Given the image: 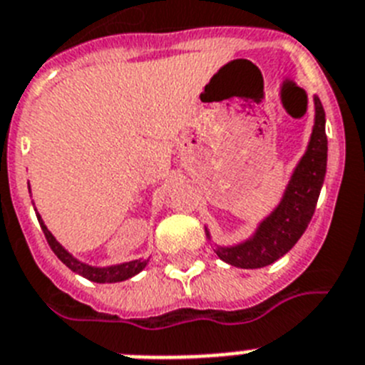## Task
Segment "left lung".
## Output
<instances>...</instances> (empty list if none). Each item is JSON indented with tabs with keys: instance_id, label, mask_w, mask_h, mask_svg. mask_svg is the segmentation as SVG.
Wrapping results in <instances>:
<instances>
[{
	"instance_id": "1",
	"label": "left lung",
	"mask_w": 365,
	"mask_h": 365,
	"mask_svg": "<svg viewBox=\"0 0 365 365\" xmlns=\"http://www.w3.org/2000/svg\"><path fill=\"white\" fill-rule=\"evenodd\" d=\"M314 104L316 123L312 138L305 156L301 158L296 173L288 183L283 202L262 222L257 233L248 242L233 248L217 250L218 257L227 264L246 270L272 264L292 248L312 220L327 170L325 112L318 97H314Z\"/></svg>"
}]
</instances>
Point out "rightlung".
Listing matches in <instances>:
<instances>
[{
	"instance_id": "right-lung-1",
	"label": "right lung",
	"mask_w": 365,
	"mask_h": 365,
	"mask_svg": "<svg viewBox=\"0 0 365 365\" xmlns=\"http://www.w3.org/2000/svg\"><path fill=\"white\" fill-rule=\"evenodd\" d=\"M36 217H38V222H40V227H42L43 235H46L47 239V244H49L51 250L55 252L56 257L64 262L69 270L82 275V277L90 279V281H93V283H119V281H125V279L128 277H134L135 274H139V272L143 270L145 266H147L148 261H130V262H125V264L108 266V268H95V266L84 264V262L77 261L73 255H69V253L66 252L58 242H56L55 237L51 235V231H47L46 224L42 222L40 215L36 213Z\"/></svg>"
}]
</instances>
